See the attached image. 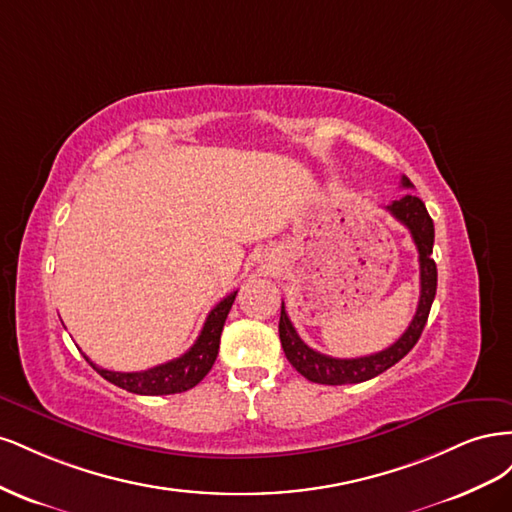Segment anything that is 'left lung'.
Listing matches in <instances>:
<instances>
[{
	"label": "left lung",
	"instance_id": "8db88e82",
	"mask_svg": "<svg viewBox=\"0 0 512 512\" xmlns=\"http://www.w3.org/2000/svg\"><path fill=\"white\" fill-rule=\"evenodd\" d=\"M401 185H404V188H412L408 177H401ZM386 211H391L395 215V220H399L410 230L418 250V267H421V297H418L416 314L406 333L401 335L393 346L384 348L376 354L359 356V359H333V356L320 354L303 342L297 329L292 327L282 301V314H280L282 348L286 352V359L290 361V365L309 382L337 386V384H356V382L376 378L382 374V371H386L404 359V356L414 348L418 337H421L425 329V322L429 318L431 303L436 299V286H438V269H436V262L431 258L433 237H436L433 235V220L429 218L423 200L412 194L393 200L391 205H386Z\"/></svg>",
	"mask_w": 512,
	"mask_h": 512
}]
</instances>
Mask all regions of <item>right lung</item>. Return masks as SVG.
Listing matches in <instances>:
<instances>
[{"label": "right lung", "instance_id": "add662e5", "mask_svg": "<svg viewBox=\"0 0 512 512\" xmlns=\"http://www.w3.org/2000/svg\"><path fill=\"white\" fill-rule=\"evenodd\" d=\"M235 297H237V290L230 292L228 297H224L211 309L205 320V327L200 331L194 346L185 354H181L179 359H173L145 371H111L91 363L87 356L85 359L104 380L136 395H173V393L190 391L192 386H196L209 374V369L213 367L215 359H218L222 329H224L230 307L235 303Z\"/></svg>", "mask_w": 512, "mask_h": 512}]
</instances>
